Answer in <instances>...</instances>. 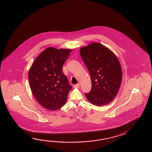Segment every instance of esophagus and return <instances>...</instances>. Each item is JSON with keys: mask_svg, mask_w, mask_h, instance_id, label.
I'll return each mask as SVG.
<instances>
[{"mask_svg": "<svg viewBox=\"0 0 152 152\" xmlns=\"http://www.w3.org/2000/svg\"><path fill=\"white\" fill-rule=\"evenodd\" d=\"M80 87V84L79 83L76 84H75L74 86V88H79Z\"/></svg>", "mask_w": 152, "mask_h": 152, "instance_id": "esophagus-1", "label": "esophagus"}]
</instances>
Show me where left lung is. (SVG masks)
I'll return each mask as SVG.
<instances>
[{
	"instance_id": "1",
	"label": "left lung",
	"mask_w": 152,
	"mask_h": 152,
	"mask_svg": "<svg viewBox=\"0 0 152 152\" xmlns=\"http://www.w3.org/2000/svg\"><path fill=\"white\" fill-rule=\"evenodd\" d=\"M80 51L91 77V89L85 94L87 99L96 106L111 102L118 94L122 77L117 57L108 48L99 43L82 47Z\"/></svg>"
}]
</instances>
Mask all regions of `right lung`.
<instances>
[{
	"instance_id": "add662e5",
	"label": "right lung",
	"mask_w": 152,
	"mask_h": 152,
	"mask_svg": "<svg viewBox=\"0 0 152 152\" xmlns=\"http://www.w3.org/2000/svg\"><path fill=\"white\" fill-rule=\"evenodd\" d=\"M71 49L50 47L40 53L28 71L31 91L44 108L56 110L66 101L72 87L62 71Z\"/></svg>"
}]
</instances>
